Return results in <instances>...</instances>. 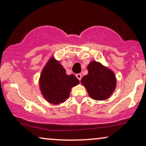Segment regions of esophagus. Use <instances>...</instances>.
Returning a JSON list of instances; mask_svg holds the SVG:
<instances>
[{
	"instance_id": "esophagus-1",
	"label": "esophagus",
	"mask_w": 146,
	"mask_h": 146,
	"mask_svg": "<svg viewBox=\"0 0 146 146\" xmlns=\"http://www.w3.org/2000/svg\"><path fill=\"white\" fill-rule=\"evenodd\" d=\"M76 76L77 78L79 80H80L82 79V74H77Z\"/></svg>"
}]
</instances>
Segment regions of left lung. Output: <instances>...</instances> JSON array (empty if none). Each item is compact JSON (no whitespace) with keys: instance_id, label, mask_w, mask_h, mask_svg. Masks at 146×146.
I'll list each match as a JSON object with an SVG mask.
<instances>
[{"instance_id":"left-lung-1","label":"left lung","mask_w":146,"mask_h":146,"mask_svg":"<svg viewBox=\"0 0 146 146\" xmlns=\"http://www.w3.org/2000/svg\"><path fill=\"white\" fill-rule=\"evenodd\" d=\"M87 75L81 80L89 96L95 100H105L110 97L116 86V78L113 72L93 60L87 66Z\"/></svg>"}]
</instances>
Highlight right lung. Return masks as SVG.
Returning <instances> with one entry per match:
<instances>
[{"label": "right lung", "instance_id": "1", "mask_svg": "<svg viewBox=\"0 0 146 146\" xmlns=\"http://www.w3.org/2000/svg\"><path fill=\"white\" fill-rule=\"evenodd\" d=\"M80 82L74 74L68 75L59 61L52 56L43 68L39 78L41 94L48 102L58 105L68 98L71 88Z\"/></svg>", "mask_w": 146, "mask_h": 146}]
</instances>
